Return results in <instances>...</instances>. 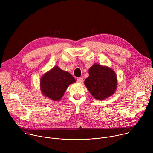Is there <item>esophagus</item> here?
<instances>
[{"instance_id": "esophagus-1", "label": "esophagus", "mask_w": 153, "mask_h": 153, "mask_svg": "<svg viewBox=\"0 0 153 153\" xmlns=\"http://www.w3.org/2000/svg\"><path fill=\"white\" fill-rule=\"evenodd\" d=\"M77 82H79V83H82V82H83V78H82V77L78 78V79H77Z\"/></svg>"}]
</instances>
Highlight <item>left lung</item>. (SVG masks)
Masks as SVG:
<instances>
[{"mask_svg":"<svg viewBox=\"0 0 153 153\" xmlns=\"http://www.w3.org/2000/svg\"><path fill=\"white\" fill-rule=\"evenodd\" d=\"M89 77L84 84L97 100H102L111 96L117 90V79L115 71L106 66L94 63L88 70Z\"/></svg>","mask_w":153,"mask_h":153,"instance_id":"8db88e82","label":"left lung"}]
</instances>
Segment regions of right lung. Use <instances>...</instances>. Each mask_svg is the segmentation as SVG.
Wrapping results in <instances>:
<instances>
[{
	"mask_svg": "<svg viewBox=\"0 0 153 153\" xmlns=\"http://www.w3.org/2000/svg\"><path fill=\"white\" fill-rule=\"evenodd\" d=\"M74 82L75 79L69 72L55 66L41 77L40 89L44 96L53 101H59L68 86Z\"/></svg>",
	"mask_w": 153,
	"mask_h": 153,
	"instance_id": "obj_1",
	"label": "right lung"
}]
</instances>
